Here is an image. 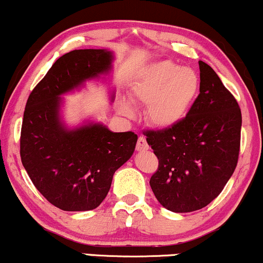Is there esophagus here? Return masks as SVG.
Returning <instances> with one entry per match:
<instances>
[{
    "label": "esophagus",
    "instance_id": "obj_1",
    "mask_svg": "<svg viewBox=\"0 0 263 263\" xmlns=\"http://www.w3.org/2000/svg\"><path fill=\"white\" fill-rule=\"evenodd\" d=\"M136 149L138 152H143V151H148L149 149V145H148L147 141H145L144 137H138V141H137V145H136Z\"/></svg>",
    "mask_w": 263,
    "mask_h": 263
}]
</instances>
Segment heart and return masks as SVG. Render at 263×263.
Instances as JSON below:
<instances>
[{
    "label": "heart",
    "mask_w": 263,
    "mask_h": 263,
    "mask_svg": "<svg viewBox=\"0 0 263 263\" xmlns=\"http://www.w3.org/2000/svg\"><path fill=\"white\" fill-rule=\"evenodd\" d=\"M200 91V77L192 68L159 61L142 69L131 84V99L147 105L145 118L158 128H172L182 121ZM120 111L132 115L131 104L121 99Z\"/></svg>",
    "instance_id": "b5f03b06"
}]
</instances>
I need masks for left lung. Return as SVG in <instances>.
Wrapping results in <instances>:
<instances>
[{"label":"left lung","instance_id":"8db88e82","mask_svg":"<svg viewBox=\"0 0 263 263\" xmlns=\"http://www.w3.org/2000/svg\"><path fill=\"white\" fill-rule=\"evenodd\" d=\"M200 65V94L181 122L147 131L159 165L151 178L158 202L175 213L210 204L238 164L241 111L238 101L210 65Z\"/></svg>","mask_w":263,"mask_h":263}]
</instances>
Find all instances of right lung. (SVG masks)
<instances>
[{
  "mask_svg": "<svg viewBox=\"0 0 263 263\" xmlns=\"http://www.w3.org/2000/svg\"><path fill=\"white\" fill-rule=\"evenodd\" d=\"M114 52L73 50L47 71L28 98L21 134V158L34 186L62 211L97 208L106 197L112 176L134 154L137 135L112 132L87 120L76 127L63 121L65 94L89 81H106ZM115 90H110L114 101Z\"/></svg>",
  "mask_w": 263,
  "mask_h": 263,
  "instance_id": "right-lung-1",
  "label": "right lung"
}]
</instances>
